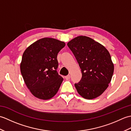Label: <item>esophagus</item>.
I'll use <instances>...</instances> for the list:
<instances>
[{
    "label": "esophagus",
    "mask_w": 131,
    "mask_h": 131,
    "mask_svg": "<svg viewBox=\"0 0 131 131\" xmlns=\"http://www.w3.org/2000/svg\"><path fill=\"white\" fill-rule=\"evenodd\" d=\"M65 78L66 79H70V75H67V76H65Z\"/></svg>",
    "instance_id": "esophagus-1"
}]
</instances>
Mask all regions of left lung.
<instances>
[{
  "label": "left lung",
  "mask_w": 131,
  "mask_h": 131,
  "mask_svg": "<svg viewBox=\"0 0 131 131\" xmlns=\"http://www.w3.org/2000/svg\"><path fill=\"white\" fill-rule=\"evenodd\" d=\"M81 69L82 77L75 84L83 98L91 100L106 90L114 73L109 52L102 44L85 36H79L68 43Z\"/></svg>",
  "instance_id": "8db88e82"
}]
</instances>
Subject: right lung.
<instances>
[{
	"instance_id": "right-lung-1",
	"label": "right lung",
	"mask_w": 131,
	"mask_h": 131,
	"mask_svg": "<svg viewBox=\"0 0 131 131\" xmlns=\"http://www.w3.org/2000/svg\"><path fill=\"white\" fill-rule=\"evenodd\" d=\"M65 46L63 41L44 38L31 44L24 52L21 73L27 87L37 98L49 100L59 90L63 79L57 71V56Z\"/></svg>"
}]
</instances>
